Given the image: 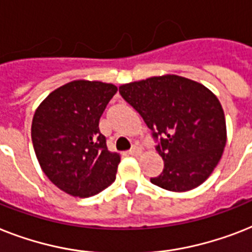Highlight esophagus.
I'll return each instance as SVG.
<instances>
[{
	"label": "esophagus",
	"instance_id": "esophagus-1",
	"mask_svg": "<svg viewBox=\"0 0 252 252\" xmlns=\"http://www.w3.org/2000/svg\"><path fill=\"white\" fill-rule=\"evenodd\" d=\"M129 154L132 155V157H138V155L141 154V149L137 146H133L129 150Z\"/></svg>",
	"mask_w": 252,
	"mask_h": 252
}]
</instances>
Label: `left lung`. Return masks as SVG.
<instances>
[{
	"instance_id": "8db88e82",
	"label": "left lung",
	"mask_w": 252,
	"mask_h": 252,
	"mask_svg": "<svg viewBox=\"0 0 252 252\" xmlns=\"http://www.w3.org/2000/svg\"><path fill=\"white\" fill-rule=\"evenodd\" d=\"M119 92L158 141L164 169L150 181L169 191L203 184L221 159L226 144L224 110L208 88L177 75L120 85Z\"/></svg>"
}]
</instances>
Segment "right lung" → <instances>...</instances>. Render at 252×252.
<instances>
[{"instance_id": "add662e5", "label": "right lung", "mask_w": 252, "mask_h": 252, "mask_svg": "<svg viewBox=\"0 0 252 252\" xmlns=\"http://www.w3.org/2000/svg\"><path fill=\"white\" fill-rule=\"evenodd\" d=\"M116 92L114 84L73 80L34 111L31 136L41 169L72 197H92L115 181L120 155L108 151L99 119Z\"/></svg>"}]
</instances>
